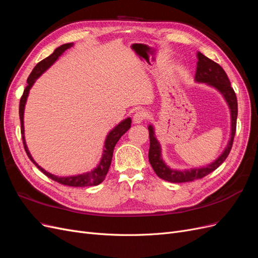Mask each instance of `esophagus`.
Listing matches in <instances>:
<instances>
[{"label":"esophagus","mask_w":258,"mask_h":258,"mask_svg":"<svg viewBox=\"0 0 258 258\" xmlns=\"http://www.w3.org/2000/svg\"><path fill=\"white\" fill-rule=\"evenodd\" d=\"M146 112L144 111H138L134 115V122L135 123H141L145 118H146Z\"/></svg>","instance_id":"1"}]
</instances>
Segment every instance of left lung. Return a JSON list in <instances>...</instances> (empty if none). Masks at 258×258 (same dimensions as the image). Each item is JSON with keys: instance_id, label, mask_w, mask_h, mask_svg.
<instances>
[{"instance_id": "left-lung-1", "label": "left lung", "mask_w": 258, "mask_h": 258, "mask_svg": "<svg viewBox=\"0 0 258 258\" xmlns=\"http://www.w3.org/2000/svg\"><path fill=\"white\" fill-rule=\"evenodd\" d=\"M197 68L195 74V82L200 84H206L209 87L216 89L223 96L226 103L228 105L230 112V135L228 143L224 148L222 154L212 162L208 163L204 167H196L191 169H173L169 167L162 158V151L159 141L156 138L155 128L152 123L148 124L150 131V152H148V160L152 165L155 173L160 178L172 183H184L190 182L194 179H198L208 175L209 173L220 167V165L227 158L231 150L233 137L236 134L237 116H238V103L236 93L230 86V82L227 74L225 73L223 68L217 64L213 60L209 59L200 51L197 52Z\"/></svg>"}]
</instances>
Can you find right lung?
Instances as JSON below:
<instances>
[{
  "label": "right lung",
  "instance_id": "add662e5",
  "mask_svg": "<svg viewBox=\"0 0 258 258\" xmlns=\"http://www.w3.org/2000/svg\"><path fill=\"white\" fill-rule=\"evenodd\" d=\"M73 45H74L73 43H68V44H63V45L59 46L58 48L54 49V51L50 54V56L45 58L41 62H38V63L35 66V68L33 69V71L31 72V74L29 75L28 80H27L28 86L26 87L25 91H23V95L20 99V103H19V118H20V124H21L22 141H23V146H25V150L27 152V155L30 158V160L32 161L46 176H48L49 178L53 179V181H56L60 184L68 185V186H73V187L96 186L104 181L105 175L107 174L108 169H110L111 162H112L114 147H115L116 143L119 141L121 136L126 134V132L131 127L130 117H127L126 119L121 120L118 124H116V126L112 130H110V132H108L106 138H105L103 153H102V156H101V159L97 165V167L95 169H92L91 171H88V172H85L82 174L70 175V176H58V175H54V174L47 172V171L43 169L41 166H38V163L33 159L32 155H31V153L29 152V148L26 143V138H25V121H23V115H25V107H26V103H27V100L29 97L30 89L32 88V86L34 85V83L36 82L38 77L47 71V70L54 63V62L59 59L61 54L63 53L67 49L71 48Z\"/></svg>",
  "mask_w": 258,
  "mask_h": 258
}]
</instances>
